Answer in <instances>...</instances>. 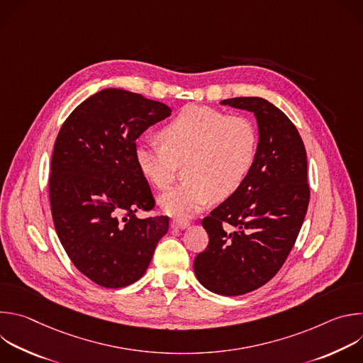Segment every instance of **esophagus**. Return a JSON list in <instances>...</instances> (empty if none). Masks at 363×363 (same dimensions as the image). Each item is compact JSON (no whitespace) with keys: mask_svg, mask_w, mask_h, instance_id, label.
Masks as SVG:
<instances>
[{"mask_svg":"<svg viewBox=\"0 0 363 363\" xmlns=\"http://www.w3.org/2000/svg\"><path fill=\"white\" fill-rule=\"evenodd\" d=\"M189 225V221L188 220H184V218H174L172 221H171V227L172 228H181V230H184V228H186Z\"/></svg>","mask_w":363,"mask_h":363,"instance_id":"34e87169","label":"esophagus"}]
</instances>
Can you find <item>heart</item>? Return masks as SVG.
<instances>
[{
  "mask_svg": "<svg viewBox=\"0 0 363 363\" xmlns=\"http://www.w3.org/2000/svg\"><path fill=\"white\" fill-rule=\"evenodd\" d=\"M161 142L142 140L135 147L140 172L160 191H168L185 167L186 181L161 198L162 208L188 217L238 191L251 171L258 135L244 115L189 105L168 122Z\"/></svg>",
  "mask_w": 363,
  "mask_h": 363,
  "instance_id": "obj_1",
  "label": "heart"
}]
</instances>
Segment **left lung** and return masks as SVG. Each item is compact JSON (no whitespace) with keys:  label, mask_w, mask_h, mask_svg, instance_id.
Listing matches in <instances>:
<instances>
[{"label":"left lung","mask_w":363,"mask_h":363,"mask_svg":"<svg viewBox=\"0 0 363 363\" xmlns=\"http://www.w3.org/2000/svg\"><path fill=\"white\" fill-rule=\"evenodd\" d=\"M221 103L252 112L260 140L242 185L202 218L210 241L194 272L205 289L240 296L272 280L297 240L310 198L307 157L293 122L266 99Z\"/></svg>","instance_id":"obj_1"}]
</instances>
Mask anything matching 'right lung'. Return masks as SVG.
Returning a JSON list of instances; mask_svg holds the SVG:
<instances>
[{"instance_id": "add662e5", "label": "right lung", "mask_w": 363, "mask_h": 363, "mask_svg": "<svg viewBox=\"0 0 363 363\" xmlns=\"http://www.w3.org/2000/svg\"><path fill=\"white\" fill-rule=\"evenodd\" d=\"M171 115L161 101L105 89L65 121L51 157L48 195L59 240L93 283L119 289L139 280L169 217L138 218L155 198L136 160V139Z\"/></svg>"}]
</instances>
